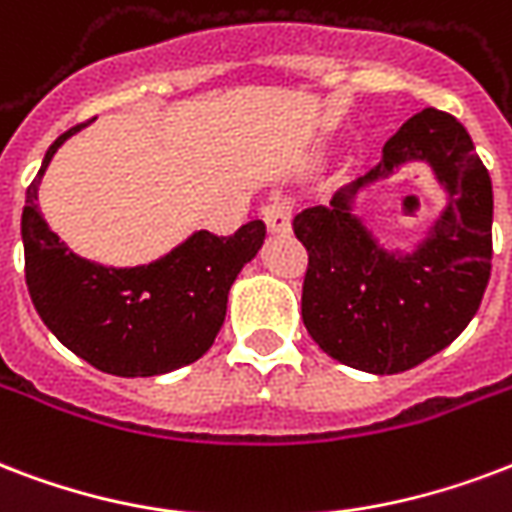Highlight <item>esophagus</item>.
I'll return each mask as SVG.
<instances>
[{
	"instance_id": "1",
	"label": "esophagus",
	"mask_w": 512,
	"mask_h": 512,
	"mask_svg": "<svg viewBox=\"0 0 512 512\" xmlns=\"http://www.w3.org/2000/svg\"><path fill=\"white\" fill-rule=\"evenodd\" d=\"M290 214L292 204L287 198H276V201L263 206V220L271 233H287L290 230Z\"/></svg>"
}]
</instances>
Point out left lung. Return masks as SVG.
Listing matches in <instances>:
<instances>
[{"mask_svg":"<svg viewBox=\"0 0 512 512\" xmlns=\"http://www.w3.org/2000/svg\"><path fill=\"white\" fill-rule=\"evenodd\" d=\"M427 162L447 209L413 253L384 250L356 214V195L400 165ZM491 177L464 126L421 109L384 144L378 166L292 220L308 252L303 325L349 368L389 376L446 349L481 306L491 273Z\"/></svg>","mask_w":512,"mask_h":512,"instance_id":"obj_1","label":"left lung"}]
</instances>
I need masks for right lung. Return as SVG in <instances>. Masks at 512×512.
<instances>
[{"instance_id":"add662e5","label":"right lung","mask_w":512,"mask_h":512,"mask_svg":"<svg viewBox=\"0 0 512 512\" xmlns=\"http://www.w3.org/2000/svg\"><path fill=\"white\" fill-rule=\"evenodd\" d=\"M69 128L45 152L21 217L26 287L48 330L77 357L112 376H163L201 360L220 333L230 284L263 247V220L233 236L195 230L169 255L134 268L77 257L37 209L39 182Z\"/></svg>"}]
</instances>
